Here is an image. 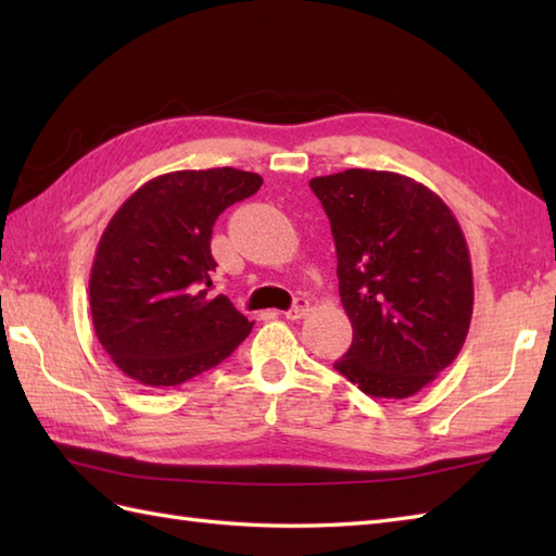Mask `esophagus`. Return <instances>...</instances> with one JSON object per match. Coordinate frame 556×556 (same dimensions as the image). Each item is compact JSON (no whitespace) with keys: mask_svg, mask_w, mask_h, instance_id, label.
Wrapping results in <instances>:
<instances>
[{"mask_svg":"<svg viewBox=\"0 0 556 556\" xmlns=\"http://www.w3.org/2000/svg\"><path fill=\"white\" fill-rule=\"evenodd\" d=\"M285 315H287V320H301V317L308 315V301L296 299V303H293Z\"/></svg>","mask_w":556,"mask_h":556,"instance_id":"esophagus-1","label":"esophagus"}]
</instances>
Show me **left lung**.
I'll list each match as a JSON object with an SVG mask.
<instances>
[{"instance_id":"1","label":"left lung","mask_w":556,"mask_h":556,"mask_svg":"<svg viewBox=\"0 0 556 556\" xmlns=\"http://www.w3.org/2000/svg\"><path fill=\"white\" fill-rule=\"evenodd\" d=\"M337 245L353 327L334 368L375 399H406L454 363L473 315V269L454 212L404 174L346 169L311 181Z\"/></svg>"}]
</instances>
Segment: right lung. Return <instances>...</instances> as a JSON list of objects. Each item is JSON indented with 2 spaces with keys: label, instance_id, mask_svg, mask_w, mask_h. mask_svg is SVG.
Masks as SVG:
<instances>
[{
  "label": "right lung",
  "instance_id": "obj_1",
  "mask_svg": "<svg viewBox=\"0 0 556 556\" xmlns=\"http://www.w3.org/2000/svg\"><path fill=\"white\" fill-rule=\"evenodd\" d=\"M263 186L233 167L150 179L114 212L90 269V315L102 349L138 384L176 387L215 368L253 323L219 293L215 219Z\"/></svg>",
  "mask_w": 556,
  "mask_h": 556
}]
</instances>
